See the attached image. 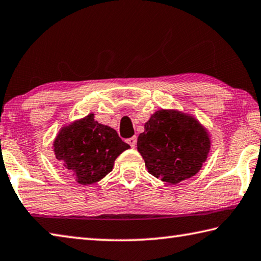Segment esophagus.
Masks as SVG:
<instances>
[{"label": "esophagus", "instance_id": "1", "mask_svg": "<svg viewBox=\"0 0 261 261\" xmlns=\"http://www.w3.org/2000/svg\"><path fill=\"white\" fill-rule=\"evenodd\" d=\"M136 141H138V139H136V136H133V138L128 139V140H127V142H128V144L130 145L132 148H135V145H136Z\"/></svg>", "mask_w": 261, "mask_h": 261}]
</instances>
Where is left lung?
<instances>
[{
  "label": "left lung",
  "mask_w": 261,
  "mask_h": 261,
  "mask_svg": "<svg viewBox=\"0 0 261 261\" xmlns=\"http://www.w3.org/2000/svg\"><path fill=\"white\" fill-rule=\"evenodd\" d=\"M138 150L150 174L175 185L202 168L210 140L193 117L161 110L144 125V132L138 139Z\"/></svg>",
  "instance_id": "obj_1"
}]
</instances>
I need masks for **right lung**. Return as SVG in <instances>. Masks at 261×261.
Segmentation results:
<instances>
[{
    "instance_id": "obj_1",
    "label": "right lung",
    "mask_w": 261,
    "mask_h": 261,
    "mask_svg": "<svg viewBox=\"0 0 261 261\" xmlns=\"http://www.w3.org/2000/svg\"><path fill=\"white\" fill-rule=\"evenodd\" d=\"M130 147L94 114L63 128L54 142L56 158L80 185H91L112 171L116 158Z\"/></svg>"
}]
</instances>
